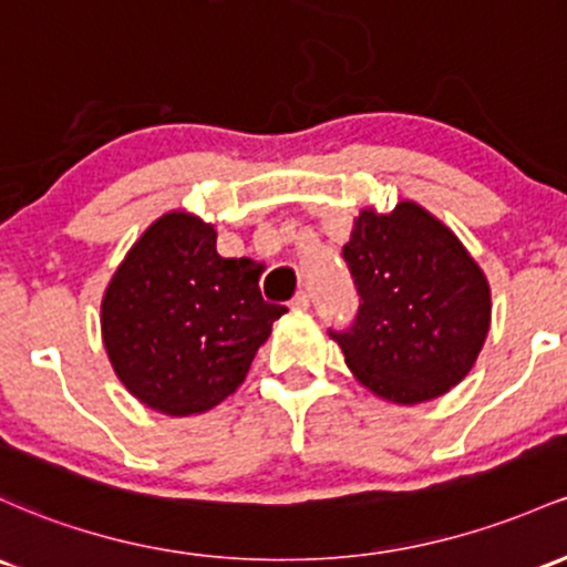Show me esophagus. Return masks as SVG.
Wrapping results in <instances>:
<instances>
[{
  "label": "esophagus",
  "instance_id": "obj_1",
  "mask_svg": "<svg viewBox=\"0 0 567 567\" xmlns=\"http://www.w3.org/2000/svg\"><path fill=\"white\" fill-rule=\"evenodd\" d=\"M290 307H293V309H309V293H303V290H301V293H296L293 301H290Z\"/></svg>",
  "mask_w": 567,
  "mask_h": 567
}]
</instances>
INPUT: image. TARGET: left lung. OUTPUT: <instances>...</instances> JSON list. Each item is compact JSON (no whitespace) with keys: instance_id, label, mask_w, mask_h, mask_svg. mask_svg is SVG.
Returning <instances> with one entry per match:
<instances>
[{"instance_id":"1","label":"left lung","mask_w":567,"mask_h":567,"mask_svg":"<svg viewBox=\"0 0 567 567\" xmlns=\"http://www.w3.org/2000/svg\"><path fill=\"white\" fill-rule=\"evenodd\" d=\"M347 266L360 296L350 331L331 339L347 369L384 401L414 406L450 393L489 333V282L452 228L416 202L360 209Z\"/></svg>"}]
</instances>
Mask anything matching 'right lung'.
<instances>
[{
	"label": "right lung",
	"mask_w": 567,
	"mask_h": 567,
	"mask_svg": "<svg viewBox=\"0 0 567 567\" xmlns=\"http://www.w3.org/2000/svg\"><path fill=\"white\" fill-rule=\"evenodd\" d=\"M213 223L161 215L134 241L102 296V341L123 388L169 416L202 414L245 382L288 309L266 303L258 266L223 258Z\"/></svg>",
	"instance_id": "right-lung-1"
}]
</instances>
